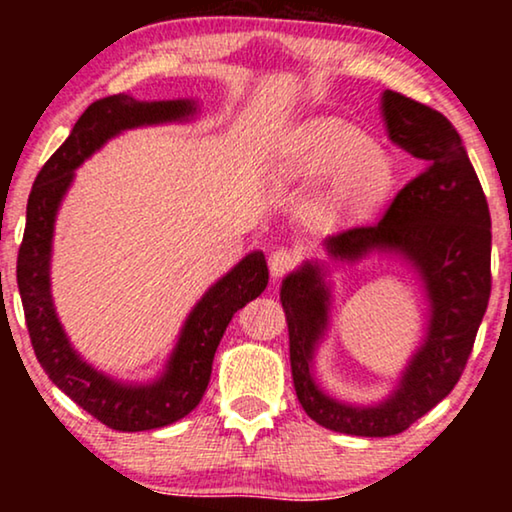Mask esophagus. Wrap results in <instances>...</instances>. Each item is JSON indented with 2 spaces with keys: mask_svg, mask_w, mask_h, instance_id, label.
<instances>
[{
  "mask_svg": "<svg viewBox=\"0 0 512 512\" xmlns=\"http://www.w3.org/2000/svg\"><path fill=\"white\" fill-rule=\"evenodd\" d=\"M268 265H270V275L279 279L284 275H289V272L296 268L298 265V254L293 249H286V247H279L270 254L268 258Z\"/></svg>",
  "mask_w": 512,
  "mask_h": 512,
  "instance_id": "34e87169",
  "label": "esophagus"
}]
</instances>
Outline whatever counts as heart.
<instances>
[{
	"instance_id": "obj_1",
	"label": "heart",
	"mask_w": 512,
	"mask_h": 512,
	"mask_svg": "<svg viewBox=\"0 0 512 512\" xmlns=\"http://www.w3.org/2000/svg\"><path fill=\"white\" fill-rule=\"evenodd\" d=\"M284 177H331L338 174L326 209L335 216L359 214L387 191V160L366 132L335 118H319L293 132L279 165Z\"/></svg>"
}]
</instances>
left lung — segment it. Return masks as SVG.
Wrapping results in <instances>:
<instances>
[{
    "instance_id": "left-lung-1",
    "label": "left lung",
    "mask_w": 512,
    "mask_h": 512,
    "mask_svg": "<svg viewBox=\"0 0 512 512\" xmlns=\"http://www.w3.org/2000/svg\"><path fill=\"white\" fill-rule=\"evenodd\" d=\"M382 107L389 137L426 167L394 195L380 221L342 230L328 237L326 247L349 261L370 249H401L429 289V335L389 401L354 408L321 394L310 363L326 326L328 293L314 265L282 284L300 405L326 429L366 438L403 433L450 394L473 352L492 293V219L459 132L440 111L394 90L384 93Z\"/></svg>"
}]
</instances>
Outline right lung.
<instances>
[{
	"instance_id": "add662e5",
	"label": "right lung",
	"mask_w": 512,
	"mask_h": 512,
	"mask_svg": "<svg viewBox=\"0 0 512 512\" xmlns=\"http://www.w3.org/2000/svg\"><path fill=\"white\" fill-rule=\"evenodd\" d=\"M188 114H193V104L184 100L139 102L130 95H111L93 102L76 121L67 142L41 167L27 200L16 277L32 349L55 387L114 431L160 429L186 417L202 401L216 347L230 319L268 286V263L261 251H254L195 305L170 368L146 387H123L107 380L76 356L62 333L48 289V261L55 212L72 184L74 170L116 132L144 123L177 121Z\"/></svg>"
}]
</instances>
